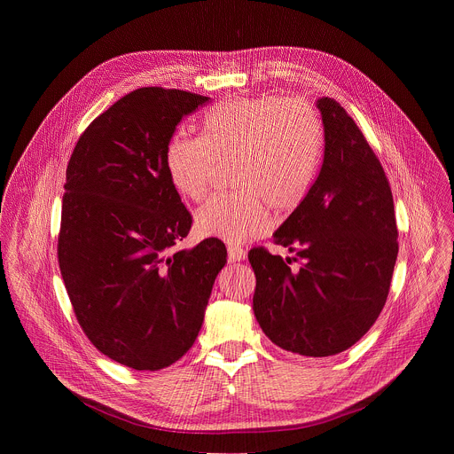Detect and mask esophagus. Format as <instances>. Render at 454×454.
<instances>
[{"instance_id":"34e87169","label":"esophagus","mask_w":454,"mask_h":454,"mask_svg":"<svg viewBox=\"0 0 454 454\" xmlns=\"http://www.w3.org/2000/svg\"><path fill=\"white\" fill-rule=\"evenodd\" d=\"M247 256V251L240 246H228V261L230 262H240Z\"/></svg>"}]
</instances>
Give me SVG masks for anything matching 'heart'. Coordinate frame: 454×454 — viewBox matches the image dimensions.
Wrapping results in <instances>:
<instances>
[{
	"instance_id": "heart-1",
	"label": "heart",
	"mask_w": 454,
	"mask_h": 454,
	"mask_svg": "<svg viewBox=\"0 0 454 454\" xmlns=\"http://www.w3.org/2000/svg\"><path fill=\"white\" fill-rule=\"evenodd\" d=\"M321 156V127L301 98L233 97L214 106L201 138L174 135L165 165L181 196L201 201L217 165L235 163L242 196H215L196 214L200 233L230 244L271 228L270 207L293 212L309 193Z\"/></svg>"
}]
</instances>
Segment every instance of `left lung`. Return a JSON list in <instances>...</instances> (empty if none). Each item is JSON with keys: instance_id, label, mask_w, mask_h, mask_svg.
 <instances>
[{"instance_id": "8db88e82", "label": "left lung", "mask_w": 454, "mask_h": 454, "mask_svg": "<svg viewBox=\"0 0 454 454\" xmlns=\"http://www.w3.org/2000/svg\"><path fill=\"white\" fill-rule=\"evenodd\" d=\"M323 156L301 205L275 231L291 258L253 247V310L280 348L336 356L357 343L379 317L399 253L394 196L384 168L354 118L331 97L316 102Z\"/></svg>"}]
</instances>
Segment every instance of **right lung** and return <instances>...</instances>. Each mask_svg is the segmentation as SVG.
I'll list each match as a JSON object with an SVG mask.
<instances>
[{
	"label": "right lung",
	"instance_id": "obj_1",
	"mask_svg": "<svg viewBox=\"0 0 454 454\" xmlns=\"http://www.w3.org/2000/svg\"><path fill=\"white\" fill-rule=\"evenodd\" d=\"M208 97L140 88L81 135L67 168L57 256L74 312L104 356L161 370L196 341L226 246L173 251L192 226L165 165L183 116Z\"/></svg>",
	"mask_w": 454,
	"mask_h": 454
}]
</instances>
